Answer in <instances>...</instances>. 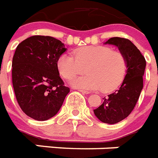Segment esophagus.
<instances>
[{
	"label": "esophagus",
	"instance_id": "34e87169",
	"mask_svg": "<svg viewBox=\"0 0 158 158\" xmlns=\"http://www.w3.org/2000/svg\"><path fill=\"white\" fill-rule=\"evenodd\" d=\"M78 91L81 92V93H82V94H89V92L86 91V90H84V89H78Z\"/></svg>",
	"mask_w": 158,
	"mask_h": 158
}]
</instances>
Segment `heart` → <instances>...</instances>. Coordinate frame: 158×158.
Instances as JSON below:
<instances>
[{"instance_id":"b5f03b06","label":"heart","mask_w":158,"mask_h":158,"mask_svg":"<svg viewBox=\"0 0 158 158\" xmlns=\"http://www.w3.org/2000/svg\"><path fill=\"white\" fill-rule=\"evenodd\" d=\"M58 59L59 73L67 80L82 74L87 75L71 81L73 87L85 89H100L110 92L121 85L127 74V60L123 54L105 45H90L73 51Z\"/></svg>"}]
</instances>
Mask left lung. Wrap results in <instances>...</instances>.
Here are the masks:
<instances>
[{
	"mask_svg": "<svg viewBox=\"0 0 158 158\" xmlns=\"http://www.w3.org/2000/svg\"><path fill=\"white\" fill-rule=\"evenodd\" d=\"M113 45L126 58L127 74L119 89L103 98V103L94 109L95 117L103 123L115 124L130 115L143 89L146 61L139 49L130 40L112 37L105 43Z\"/></svg>",
	"mask_w": 158,
	"mask_h": 158,
	"instance_id": "obj_1",
	"label": "left lung"
}]
</instances>
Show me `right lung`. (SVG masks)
Returning <instances> with one entry per match:
<instances>
[{
	"mask_svg": "<svg viewBox=\"0 0 158 158\" xmlns=\"http://www.w3.org/2000/svg\"><path fill=\"white\" fill-rule=\"evenodd\" d=\"M67 50L64 43L49 36H32L15 50L12 82L23 112L36 121L57 114L69 87L59 77L58 59Z\"/></svg>",
	"mask_w": 158,
	"mask_h": 158,
	"instance_id": "add662e5",
	"label": "right lung"
}]
</instances>
